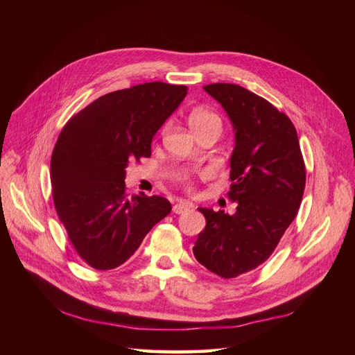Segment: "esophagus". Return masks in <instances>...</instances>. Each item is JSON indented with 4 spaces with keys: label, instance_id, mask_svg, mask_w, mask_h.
Here are the masks:
<instances>
[{
    "label": "esophagus",
    "instance_id": "obj_1",
    "mask_svg": "<svg viewBox=\"0 0 355 355\" xmlns=\"http://www.w3.org/2000/svg\"><path fill=\"white\" fill-rule=\"evenodd\" d=\"M192 207H194V206H192V202L179 201V202H176L175 206H173V213L180 214V213H184V211H187L188 209H192Z\"/></svg>",
    "mask_w": 355,
    "mask_h": 355
}]
</instances>
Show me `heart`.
<instances>
[{
	"label": "heart",
	"mask_w": 355,
	"mask_h": 355,
	"mask_svg": "<svg viewBox=\"0 0 355 355\" xmlns=\"http://www.w3.org/2000/svg\"><path fill=\"white\" fill-rule=\"evenodd\" d=\"M188 124L192 130L196 132L197 136L209 130H218V132L222 130V118L216 112L206 108L192 110L188 115ZM184 182L188 189L192 188V184L188 176H184Z\"/></svg>",
	"instance_id": "heart-1"
}]
</instances>
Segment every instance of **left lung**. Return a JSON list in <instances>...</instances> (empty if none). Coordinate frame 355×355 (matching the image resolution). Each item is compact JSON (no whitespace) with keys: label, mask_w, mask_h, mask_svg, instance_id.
Wrapping results in <instances>:
<instances>
[{"label":"left lung","mask_w":355,"mask_h":355,"mask_svg":"<svg viewBox=\"0 0 355 355\" xmlns=\"http://www.w3.org/2000/svg\"><path fill=\"white\" fill-rule=\"evenodd\" d=\"M204 90L234 125L228 197L237 211L198 209L206 228L192 252L213 274L235 278L272 254L296 218L306 171L296 128L284 112L237 84H209Z\"/></svg>","instance_id":"left-lung-1"}]
</instances>
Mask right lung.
<instances>
[{
	"mask_svg": "<svg viewBox=\"0 0 355 355\" xmlns=\"http://www.w3.org/2000/svg\"><path fill=\"white\" fill-rule=\"evenodd\" d=\"M187 92L137 84L101 96L62 128L50 163L53 201L75 252L94 270L123 265L171 211L164 197H128L125 167L151 157L153 137Z\"/></svg>",
	"mask_w": 355,
	"mask_h": 355,
	"instance_id": "right-lung-1",
	"label": "right lung"
}]
</instances>
